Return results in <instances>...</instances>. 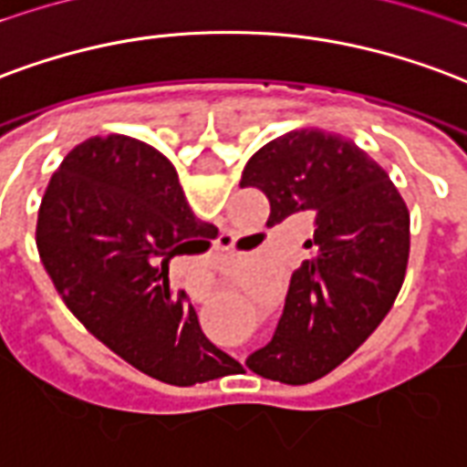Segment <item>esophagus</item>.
Wrapping results in <instances>:
<instances>
[{"label":"esophagus","mask_w":467,"mask_h":467,"mask_svg":"<svg viewBox=\"0 0 467 467\" xmlns=\"http://www.w3.org/2000/svg\"><path fill=\"white\" fill-rule=\"evenodd\" d=\"M192 302H205L207 296H210V292H205V289H192Z\"/></svg>","instance_id":"obj_1"}]
</instances>
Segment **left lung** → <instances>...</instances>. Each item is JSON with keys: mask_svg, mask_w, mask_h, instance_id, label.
Returning <instances> with one entry per match:
<instances>
[{"mask_svg": "<svg viewBox=\"0 0 467 467\" xmlns=\"http://www.w3.org/2000/svg\"><path fill=\"white\" fill-rule=\"evenodd\" d=\"M243 188L269 200L267 227L314 213V237L289 282L285 314L254 374L302 386L334 371L364 344L400 292L410 213L389 172L348 138L302 128L269 140L243 171Z\"/></svg>", "mask_w": 467, "mask_h": 467, "instance_id": "8db88e82", "label": "left lung"}]
</instances>
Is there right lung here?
Listing matches in <instances>:
<instances>
[{
    "label": "right lung",
    "mask_w": 467,
    "mask_h": 467,
    "mask_svg": "<svg viewBox=\"0 0 467 467\" xmlns=\"http://www.w3.org/2000/svg\"><path fill=\"white\" fill-rule=\"evenodd\" d=\"M217 227L190 210L161 150L128 136H93L67 153L36 217V250L68 312L138 371L172 386L240 366L207 339L168 260L202 252Z\"/></svg>",
    "instance_id": "1"
}]
</instances>
